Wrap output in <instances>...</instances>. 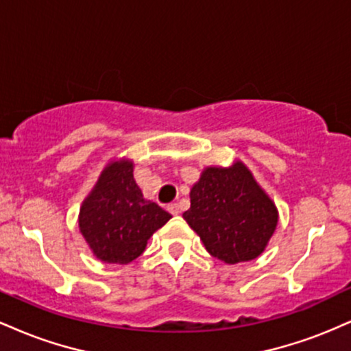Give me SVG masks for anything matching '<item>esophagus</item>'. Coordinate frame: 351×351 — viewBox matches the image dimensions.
I'll list each match as a JSON object with an SVG mask.
<instances>
[{"mask_svg":"<svg viewBox=\"0 0 351 351\" xmlns=\"http://www.w3.org/2000/svg\"><path fill=\"white\" fill-rule=\"evenodd\" d=\"M167 209H168V211L171 213L173 216H176V215H178V213H180V208H178V204H176V203H171V204H168Z\"/></svg>","mask_w":351,"mask_h":351,"instance_id":"obj_1","label":"esophagus"}]
</instances>
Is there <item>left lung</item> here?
Here are the masks:
<instances>
[{
    "instance_id": "obj_1",
    "label": "left lung",
    "mask_w": 351,
    "mask_h": 351,
    "mask_svg": "<svg viewBox=\"0 0 351 351\" xmlns=\"http://www.w3.org/2000/svg\"><path fill=\"white\" fill-rule=\"evenodd\" d=\"M189 199L183 217L206 251L226 264L261 256L279 219L274 201L243 162L208 167L193 184Z\"/></svg>"
}]
</instances>
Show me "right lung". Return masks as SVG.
I'll return each instance as SVG.
<instances>
[{
  "instance_id": "obj_1",
  "label": "right lung",
  "mask_w": 351,
  "mask_h": 351,
  "mask_svg": "<svg viewBox=\"0 0 351 351\" xmlns=\"http://www.w3.org/2000/svg\"><path fill=\"white\" fill-rule=\"evenodd\" d=\"M171 215L143 198L134 180L130 160L110 162L84 199L79 229L97 259L128 264L147 247V241Z\"/></svg>"
}]
</instances>
